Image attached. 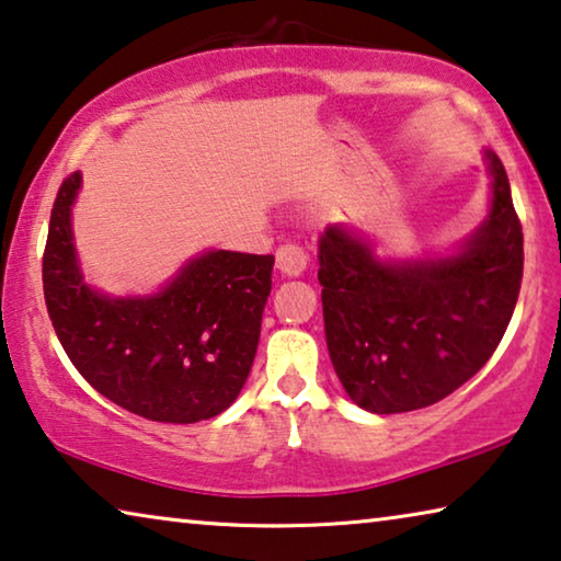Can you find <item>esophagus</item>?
<instances>
[{
    "mask_svg": "<svg viewBox=\"0 0 561 561\" xmlns=\"http://www.w3.org/2000/svg\"><path fill=\"white\" fill-rule=\"evenodd\" d=\"M275 265H278V271L286 275H300L308 265V253L298 243H283L278 251H275Z\"/></svg>",
    "mask_w": 561,
    "mask_h": 561,
    "instance_id": "1",
    "label": "esophagus"
}]
</instances>
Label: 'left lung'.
<instances>
[{
    "label": "left lung",
    "mask_w": 561,
    "mask_h": 561,
    "mask_svg": "<svg viewBox=\"0 0 561 561\" xmlns=\"http://www.w3.org/2000/svg\"><path fill=\"white\" fill-rule=\"evenodd\" d=\"M486 158L491 213L459 255L393 265L341 226L323 232L325 343L360 409H426L467 383L504 339L522 288L524 236L502 160Z\"/></svg>",
    "instance_id": "1"
}]
</instances>
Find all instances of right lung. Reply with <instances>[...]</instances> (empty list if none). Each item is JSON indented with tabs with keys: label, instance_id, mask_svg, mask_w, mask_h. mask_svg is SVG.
<instances>
[{
	"label": "right lung",
	"instance_id": "add662e5",
	"mask_svg": "<svg viewBox=\"0 0 561 561\" xmlns=\"http://www.w3.org/2000/svg\"><path fill=\"white\" fill-rule=\"evenodd\" d=\"M80 172L51 205L42 283L49 321L72 366L117 407L160 424L226 411L251 374L273 255L210 251L152 298H107L82 283L70 208Z\"/></svg>",
	"mask_w": 561,
	"mask_h": 561
}]
</instances>
